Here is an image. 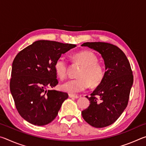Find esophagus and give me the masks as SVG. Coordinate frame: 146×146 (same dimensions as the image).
Segmentation results:
<instances>
[{
  "label": "esophagus",
  "instance_id": "esophagus-1",
  "mask_svg": "<svg viewBox=\"0 0 146 146\" xmlns=\"http://www.w3.org/2000/svg\"><path fill=\"white\" fill-rule=\"evenodd\" d=\"M69 97H70V98H78L79 97L78 95H73V94H70V95H69Z\"/></svg>",
  "mask_w": 146,
  "mask_h": 146
}]
</instances>
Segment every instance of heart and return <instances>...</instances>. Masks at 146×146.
<instances>
[{"label": "heart", "instance_id": "heart-1", "mask_svg": "<svg viewBox=\"0 0 146 146\" xmlns=\"http://www.w3.org/2000/svg\"><path fill=\"white\" fill-rule=\"evenodd\" d=\"M73 61L82 65L78 73V78L63 83L61 89L69 93H78L86 90L89 85L96 87L100 84L104 77L102 66L97 62L98 59L90 51H81L72 55ZM55 73L59 78H64L68 70L67 61L63 57L58 58L54 65Z\"/></svg>", "mask_w": 146, "mask_h": 146}]
</instances>
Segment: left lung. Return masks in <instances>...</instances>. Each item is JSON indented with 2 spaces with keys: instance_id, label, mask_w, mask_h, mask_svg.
Instances as JSON below:
<instances>
[{
  "instance_id": "obj_1",
  "label": "left lung",
  "mask_w": 146,
  "mask_h": 146,
  "mask_svg": "<svg viewBox=\"0 0 146 146\" xmlns=\"http://www.w3.org/2000/svg\"><path fill=\"white\" fill-rule=\"evenodd\" d=\"M81 46L101 54L106 70L102 82L91 94V97L86 96L90 104L82 111V116L91 126H108L119 118L127 106L133 83L129 62L124 53L111 44L95 42L84 43Z\"/></svg>"
}]
</instances>
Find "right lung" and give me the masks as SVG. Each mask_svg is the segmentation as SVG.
<instances>
[{"mask_svg":"<svg viewBox=\"0 0 146 146\" xmlns=\"http://www.w3.org/2000/svg\"><path fill=\"white\" fill-rule=\"evenodd\" d=\"M75 44L38 40L17 54L12 64L10 91L17 111L33 125L48 124L58 115L67 93L47 90L57 85L54 65Z\"/></svg>","mask_w":146,"mask_h":146,"instance_id":"add662e5","label":"right lung"}]
</instances>
